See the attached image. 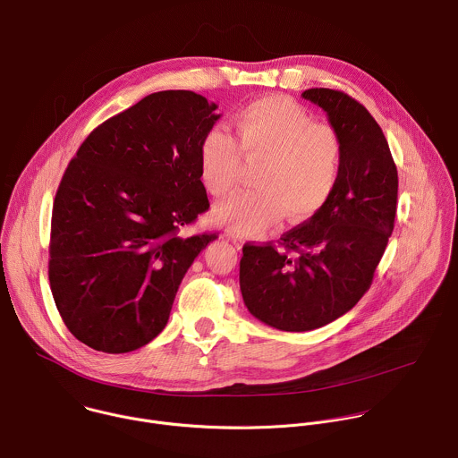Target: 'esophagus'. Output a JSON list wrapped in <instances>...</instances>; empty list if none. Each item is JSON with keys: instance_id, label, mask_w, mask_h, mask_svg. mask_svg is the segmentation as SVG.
Segmentation results:
<instances>
[{"instance_id": "obj_1", "label": "esophagus", "mask_w": 458, "mask_h": 458, "mask_svg": "<svg viewBox=\"0 0 458 458\" xmlns=\"http://www.w3.org/2000/svg\"><path fill=\"white\" fill-rule=\"evenodd\" d=\"M225 237L226 239H230L233 244H235V248L239 250V248H242V239L233 232V230H225Z\"/></svg>"}]
</instances>
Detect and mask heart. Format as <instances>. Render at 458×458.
<instances>
[{"label":"heart","mask_w":458,"mask_h":458,"mask_svg":"<svg viewBox=\"0 0 458 458\" xmlns=\"http://www.w3.org/2000/svg\"><path fill=\"white\" fill-rule=\"evenodd\" d=\"M235 140L210 128L199 142V174L214 196L228 194L239 178L241 153L259 160L257 187L239 191L216 207V217L242 233L275 223L314 216L332 196L341 171L343 146L337 131L284 98H262L242 106L232 121Z\"/></svg>","instance_id":"heart-1"}]
</instances>
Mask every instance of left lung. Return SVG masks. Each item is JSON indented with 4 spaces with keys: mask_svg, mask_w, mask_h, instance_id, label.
Here are the masks:
<instances>
[{
    "mask_svg": "<svg viewBox=\"0 0 458 458\" xmlns=\"http://www.w3.org/2000/svg\"><path fill=\"white\" fill-rule=\"evenodd\" d=\"M343 146L337 185L307 223L273 244H244L239 282L259 321L284 332L321 328L371 287L394 228L398 169L387 139L359 101L334 89H309Z\"/></svg>",
    "mask_w": 458,
    "mask_h": 458,
    "instance_id": "1",
    "label": "left lung"
}]
</instances>
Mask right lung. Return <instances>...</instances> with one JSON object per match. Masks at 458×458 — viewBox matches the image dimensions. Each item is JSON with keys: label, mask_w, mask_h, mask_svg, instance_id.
Returning a JSON list of instances; mask_svg holds the SVG:
<instances>
[{"label": "right lung", "mask_w": 458, "mask_h": 458, "mask_svg": "<svg viewBox=\"0 0 458 458\" xmlns=\"http://www.w3.org/2000/svg\"><path fill=\"white\" fill-rule=\"evenodd\" d=\"M192 90H160L83 140L58 185L49 285L67 330L103 353L146 346L216 233L180 235L208 210L199 142L221 117Z\"/></svg>", "instance_id": "1"}]
</instances>
